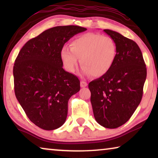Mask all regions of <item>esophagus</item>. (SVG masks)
Returning <instances> with one entry per match:
<instances>
[{
  "mask_svg": "<svg viewBox=\"0 0 158 158\" xmlns=\"http://www.w3.org/2000/svg\"><path fill=\"white\" fill-rule=\"evenodd\" d=\"M87 85H88V83H86L85 81H81V88L86 87V86H87Z\"/></svg>",
  "mask_w": 158,
  "mask_h": 158,
  "instance_id": "1",
  "label": "esophagus"
}]
</instances>
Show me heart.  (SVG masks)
Returning a JSON list of instances; mask_svg holds the SVG:
<instances>
[{
    "instance_id": "heart-1",
    "label": "heart",
    "mask_w": 158,
    "mask_h": 158,
    "mask_svg": "<svg viewBox=\"0 0 158 158\" xmlns=\"http://www.w3.org/2000/svg\"><path fill=\"white\" fill-rule=\"evenodd\" d=\"M116 45L113 39L99 34L87 33L75 38L70 48L64 46L60 57L64 68L74 72L79 59L84 75L101 77L111 70L115 62Z\"/></svg>"
}]
</instances>
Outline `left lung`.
Instances as JSON below:
<instances>
[{
  "mask_svg": "<svg viewBox=\"0 0 158 158\" xmlns=\"http://www.w3.org/2000/svg\"><path fill=\"white\" fill-rule=\"evenodd\" d=\"M116 45L115 62L109 72L90 82V102L99 124L115 129L128 121L143 94L147 69L139 46L118 32L104 29Z\"/></svg>",
  "mask_w": 158,
  "mask_h": 158,
  "instance_id": "8db88e82",
  "label": "left lung"
}]
</instances>
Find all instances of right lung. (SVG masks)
<instances>
[{
    "mask_svg": "<svg viewBox=\"0 0 158 158\" xmlns=\"http://www.w3.org/2000/svg\"><path fill=\"white\" fill-rule=\"evenodd\" d=\"M87 29L60 26L28 41L14 66L17 100L31 122L54 130L65 122L69 99L80 90V81L62 68L60 51L75 34Z\"/></svg>",
    "mask_w": 158,
    "mask_h": 158,
    "instance_id": "obj_1",
    "label": "right lung"
}]
</instances>
